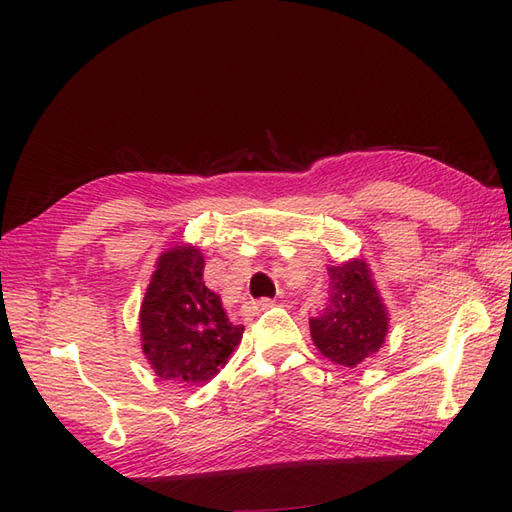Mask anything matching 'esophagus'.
<instances>
[{
	"mask_svg": "<svg viewBox=\"0 0 512 512\" xmlns=\"http://www.w3.org/2000/svg\"><path fill=\"white\" fill-rule=\"evenodd\" d=\"M272 305H275V301H272V299H259V301H253L251 307H253V312H264Z\"/></svg>",
	"mask_w": 512,
	"mask_h": 512,
	"instance_id": "obj_1",
	"label": "esophagus"
}]
</instances>
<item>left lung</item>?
<instances>
[{"label":"left lung","instance_id":"1","mask_svg":"<svg viewBox=\"0 0 512 512\" xmlns=\"http://www.w3.org/2000/svg\"><path fill=\"white\" fill-rule=\"evenodd\" d=\"M329 299L310 318L316 349L334 364L355 368L382 349L388 312L364 259L329 266Z\"/></svg>","mask_w":512,"mask_h":512}]
</instances>
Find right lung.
I'll use <instances>...</instances> for the list:
<instances>
[{"mask_svg": "<svg viewBox=\"0 0 512 512\" xmlns=\"http://www.w3.org/2000/svg\"><path fill=\"white\" fill-rule=\"evenodd\" d=\"M205 259L196 246L165 251L141 303V349L161 379L200 386L220 373L240 344L220 296L202 281Z\"/></svg>", "mask_w": 512, "mask_h": 512, "instance_id": "right-lung-1", "label": "right lung"}]
</instances>
